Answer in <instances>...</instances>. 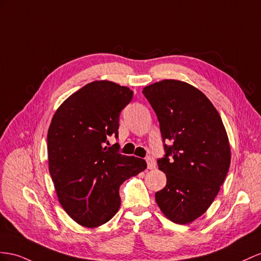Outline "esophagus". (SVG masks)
Wrapping results in <instances>:
<instances>
[{
  "label": "esophagus",
  "instance_id": "esophagus-1",
  "mask_svg": "<svg viewBox=\"0 0 261 261\" xmlns=\"http://www.w3.org/2000/svg\"><path fill=\"white\" fill-rule=\"evenodd\" d=\"M146 163H148V169L149 170H153L155 169L156 163H155V160L153 156H148L146 158Z\"/></svg>",
  "mask_w": 261,
  "mask_h": 261
}]
</instances>
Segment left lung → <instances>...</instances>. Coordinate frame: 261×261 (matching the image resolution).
<instances>
[{
    "instance_id": "8db88e82",
    "label": "left lung",
    "mask_w": 261,
    "mask_h": 261,
    "mask_svg": "<svg viewBox=\"0 0 261 261\" xmlns=\"http://www.w3.org/2000/svg\"><path fill=\"white\" fill-rule=\"evenodd\" d=\"M142 92L156 113L165 150L158 165L166 185L155 200L173 223L190 224L208 210L229 170L226 129L210 99L188 83L165 79Z\"/></svg>"
}]
</instances>
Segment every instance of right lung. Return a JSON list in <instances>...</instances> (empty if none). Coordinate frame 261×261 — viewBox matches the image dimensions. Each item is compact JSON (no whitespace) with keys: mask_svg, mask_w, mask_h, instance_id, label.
Masks as SVG:
<instances>
[{"mask_svg":"<svg viewBox=\"0 0 261 261\" xmlns=\"http://www.w3.org/2000/svg\"><path fill=\"white\" fill-rule=\"evenodd\" d=\"M133 97L128 87L108 80L87 84L56 110L47 133L48 169L59 203L76 223L99 227L116 215L125 179L146 162L103 146L118 138L120 112Z\"/></svg>","mask_w":261,"mask_h":261,"instance_id":"add662e5","label":"right lung"}]
</instances>
